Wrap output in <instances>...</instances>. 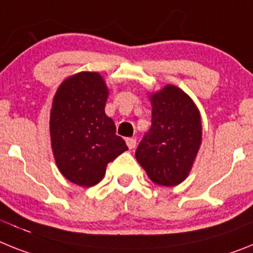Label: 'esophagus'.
Listing matches in <instances>:
<instances>
[{
  "label": "esophagus",
  "mask_w": 253,
  "mask_h": 253,
  "mask_svg": "<svg viewBox=\"0 0 253 253\" xmlns=\"http://www.w3.org/2000/svg\"><path fill=\"white\" fill-rule=\"evenodd\" d=\"M126 146H128L129 150H134L135 146H137L134 138H126Z\"/></svg>",
  "instance_id": "esophagus-1"
}]
</instances>
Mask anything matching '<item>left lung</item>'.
Instances as JSON below:
<instances>
[{
    "label": "left lung",
    "mask_w": 253,
    "mask_h": 253,
    "mask_svg": "<svg viewBox=\"0 0 253 253\" xmlns=\"http://www.w3.org/2000/svg\"><path fill=\"white\" fill-rule=\"evenodd\" d=\"M152 124L135 151V159L153 183L174 187L192 169L202 141L197 106L175 85L150 96Z\"/></svg>",
    "instance_id": "8db88e82"
}]
</instances>
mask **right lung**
<instances>
[{"label":"right lung","mask_w":253,"mask_h":253,"mask_svg":"<svg viewBox=\"0 0 253 253\" xmlns=\"http://www.w3.org/2000/svg\"><path fill=\"white\" fill-rule=\"evenodd\" d=\"M107 96L103 78L83 71L62 82L53 97L49 133L56 165L81 187L97 184L107 164L128 150L105 114Z\"/></svg>","instance_id":"add662e5"}]
</instances>
